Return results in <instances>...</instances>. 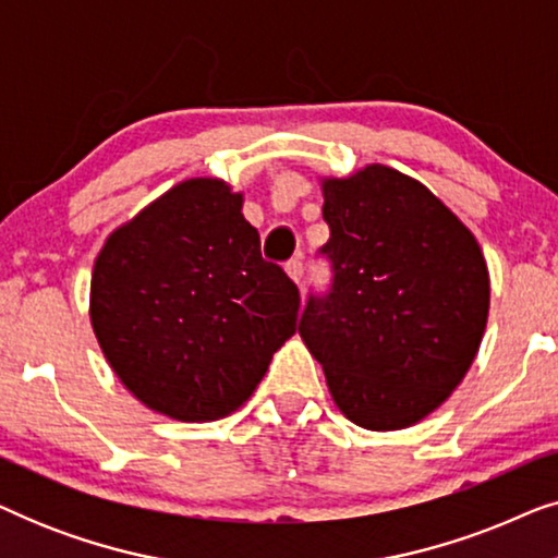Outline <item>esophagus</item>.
Here are the masks:
<instances>
[{"label":"esophagus","mask_w":558,"mask_h":558,"mask_svg":"<svg viewBox=\"0 0 558 558\" xmlns=\"http://www.w3.org/2000/svg\"><path fill=\"white\" fill-rule=\"evenodd\" d=\"M287 274L296 281V284H302V277H304L302 258H289V262H287Z\"/></svg>","instance_id":"1"}]
</instances>
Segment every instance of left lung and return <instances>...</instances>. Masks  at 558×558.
<instances>
[{
	"label": "left lung",
	"mask_w": 558,
	"mask_h": 558,
	"mask_svg": "<svg viewBox=\"0 0 558 558\" xmlns=\"http://www.w3.org/2000/svg\"><path fill=\"white\" fill-rule=\"evenodd\" d=\"M327 292L300 335L335 403L373 432L403 429L460 386L483 340L490 279L475 235L422 182L371 165L323 182Z\"/></svg>",
	"instance_id": "obj_1"
}]
</instances>
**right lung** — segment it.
Returning a JSON list of instances; mask_svg holds the SVG:
<instances>
[{"instance_id":"1","label":"right lung","mask_w":558,"mask_h":558,"mask_svg":"<svg viewBox=\"0 0 558 558\" xmlns=\"http://www.w3.org/2000/svg\"><path fill=\"white\" fill-rule=\"evenodd\" d=\"M300 289L262 256L241 195L187 180L109 235L90 277L106 361L149 409L216 422L254 393L296 330Z\"/></svg>"}]
</instances>
